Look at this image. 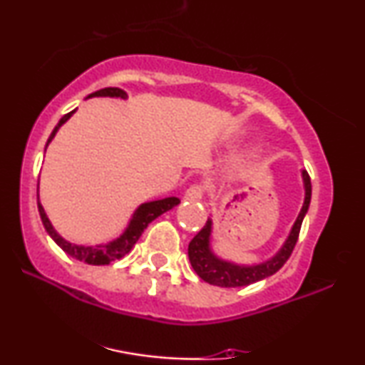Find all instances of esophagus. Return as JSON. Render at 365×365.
I'll list each match as a JSON object with an SVG mask.
<instances>
[{"mask_svg":"<svg viewBox=\"0 0 365 365\" xmlns=\"http://www.w3.org/2000/svg\"><path fill=\"white\" fill-rule=\"evenodd\" d=\"M204 192H206V186L201 182H196V184H192V186L187 187V191L184 196H186V199H189V201H199V199H202Z\"/></svg>","mask_w":365,"mask_h":365,"instance_id":"obj_1","label":"esophagus"}]
</instances>
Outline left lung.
Wrapping results in <instances>:
<instances>
[{
  "label": "left lung",
  "mask_w": 365,
  "mask_h": 365,
  "mask_svg": "<svg viewBox=\"0 0 365 365\" xmlns=\"http://www.w3.org/2000/svg\"><path fill=\"white\" fill-rule=\"evenodd\" d=\"M304 178V186H306V199H304V206L299 212L297 221L294 222L292 231L289 234L287 241L284 242L281 251L269 261L257 264V266H236V264L221 261L217 259L209 249V237H211V219H207V222L204 224V227L199 231L196 236L192 237V241L189 242L187 254L191 266L199 277L202 281H206L212 286L219 287H241L249 286V284L262 281L272 274H276L284 264L287 262V259L291 257V254L296 247V242L299 239V232H301V226L306 216L309 204H311V178H309L307 171L302 173Z\"/></svg>",
  "instance_id": "left-lung-1"
}]
</instances>
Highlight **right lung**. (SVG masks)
<instances>
[{"instance_id": "right-lung-1", "label": "right lung", "mask_w": 365, "mask_h": 365, "mask_svg": "<svg viewBox=\"0 0 365 365\" xmlns=\"http://www.w3.org/2000/svg\"><path fill=\"white\" fill-rule=\"evenodd\" d=\"M93 96L126 98V93H124L123 89H119V88H103L96 93L89 94V98H93ZM74 111H76V109H74ZM74 111L64 114V116L59 119V123L56 124V128L53 129L51 136H49V139H48L46 148H48V144L51 143L54 134L58 133V129L61 128V124L66 123L68 119L71 118V114ZM178 204H179L178 197H166V199H159V201L141 204V206L136 209V212H134L131 222H129L128 229L124 231L121 237H118L116 241H113L109 244H103V246H96V247L76 246V244L64 241V239L59 236L56 231H54V227L51 226V222H49L46 212H44L43 206L39 204V199H38V211H39V216H41L44 229H46L49 236L54 239V242H56L64 252L69 254V256L74 257V259H78V261H83L86 264H93V266H104V264H111L114 261H118V259L126 256V254L133 249L134 244L138 242V239L141 237V234H143L144 229L148 227V224L154 221V219H156L158 216H161L163 212H166V211H169V209H173L174 206H178Z\"/></svg>"}]
</instances>
